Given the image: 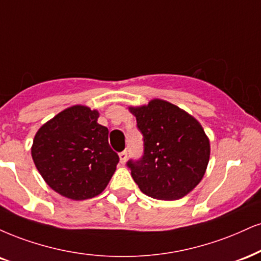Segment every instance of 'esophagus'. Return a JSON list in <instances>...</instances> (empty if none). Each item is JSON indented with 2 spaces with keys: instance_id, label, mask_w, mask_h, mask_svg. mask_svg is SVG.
Wrapping results in <instances>:
<instances>
[{
  "instance_id": "esophagus-1",
  "label": "esophagus",
  "mask_w": 261,
  "mask_h": 261,
  "mask_svg": "<svg viewBox=\"0 0 261 261\" xmlns=\"http://www.w3.org/2000/svg\"><path fill=\"white\" fill-rule=\"evenodd\" d=\"M119 158H120L121 164H125V162H126V159H127V152H126V150H122L121 153H119Z\"/></svg>"
}]
</instances>
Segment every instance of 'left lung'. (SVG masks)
<instances>
[{
	"label": "left lung",
	"mask_w": 261,
	"mask_h": 261,
	"mask_svg": "<svg viewBox=\"0 0 261 261\" xmlns=\"http://www.w3.org/2000/svg\"><path fill=\"white\" fill-rule=\"evenodd\" d=\"M143 135V154L127 161L131 176L146 196L176 200L202 180L210 144L202 125L178 107L162 99L131 107Z\"/></svg>",
	"instance_id": "left-lung-1"
}]
</instances>
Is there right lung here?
<instances>
[{"instance_id": "add662e5", "label": "right lung", "mask_w": 261, "mask_h": 261, "mask_svg": "<svg viewBox=\"0 0 261 261\" xmlns=\"http://www.w3.org/2000/svg\"><path fill=\"white\" fill-rule=\"evenodd\" d=\"M98 112L65 109L39 128L31 147L37 170L53 191L74 200L98 196L114 174L119 155L108 142Z\"/></svg>"}]
</instances>
